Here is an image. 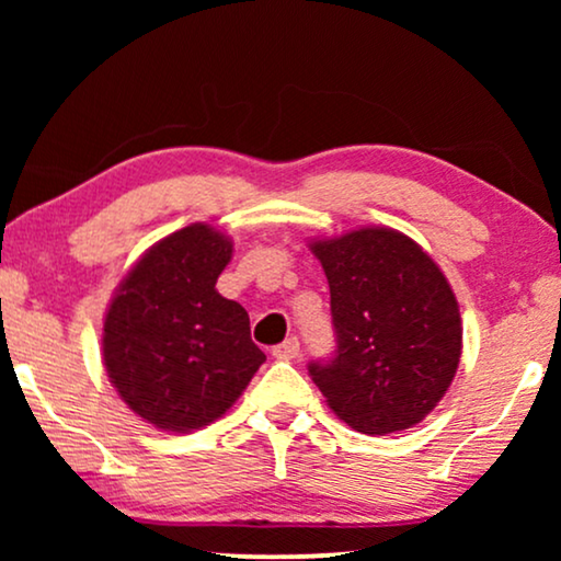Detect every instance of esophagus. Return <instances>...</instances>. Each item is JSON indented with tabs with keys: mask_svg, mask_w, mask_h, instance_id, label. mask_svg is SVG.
I'll return each mask as SVG.
<instances>
[{
	"mask_svg": "<svg viewBox=\"0 0 561 561\" xmlns=\"http://www.w3.org/2000/svg\"><path fill=\"white\" fill-rule=\"evenodd\" d=\"M301 352V344H298V336H288L286 342H280L278 347H273V355L278 359H294Z\"/></svg>",
	"mask_w": 561,
	"mask_h": 561,
	"instance_id": "1",
	"label": "esophagus"
}]
</instances>
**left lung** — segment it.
Masks as SVG:
<instances>
[{
    "label": "left lung",
    "instance_id": "8db88e82",
    "mask_svg": "<svg viewBox=\"0 0 561 561\" xmlns=\"http://www.w3.org/2000/svg\"><path fill=\"white\" fill-rule=\"evenodd\" d=\"M332 294L334 355L311 380L363 434L419 424L455 380L462 319L439 265L411 237L365 227L309 244Z\"/></svg>",
    "mask_w": 561,
    "mask_h": 561
}]
</instances>
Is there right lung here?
Returning <instances> with one entry per match:
<instances>
[{"label": "right lung", "mask_w": 561, "mask_h": 561, "mask_svg": "<svg viewBox=\"0 0 561 561\" xmlns=\"http://www.w3.org/2000/svg\"><path fill=\"white\" fill-rule=\"evenodd\" d=\"M229 257L227 234L202 221L183 227L137 260L106 309L110 382L163 432L209 426L265 363L248 311L214 288Z\"/></svg>", "instance_id": "1"}]
</instances>
